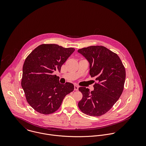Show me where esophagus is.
I'll list each match as a JSON object with an SVG mask.
<instances>
[{
    "mask_svg": "<svg viewBox=\"0 0 146 146\" xmlns=\"http://www.w3.org/2000/svg\"><path fill=\"white\" fill-rule=\"evenodd\" d=\"M79 89V86L77 85H74V90H78Z\"/></svg>",
    "mask_w": 146,
    "mask_h": 146,
    "instance_id": "obj_1",
    "label": "esophagus"
}]
</instances>
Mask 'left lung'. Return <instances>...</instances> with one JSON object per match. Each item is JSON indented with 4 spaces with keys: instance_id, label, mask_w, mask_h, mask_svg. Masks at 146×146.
<instances>
[{
    "instance_id": "obj_1",
    "label": "left lung",
    "mask_w": 146,
    "mask_h": 146,
    "mask_svg": "<svg viewBox=\"0 0 146 146\" xmlns=\"http://www.w3.org/2000/svg\"><path fill=\"white\" fill-rule=\"evenodd\" d=\"M78 52L89 63V74L98 83L94 90L80 87L83 98L78 103L84 113L100 116L108 111L121 96L125 83V68L116 53L103 46H90Z\"/></svg>"
}]
</instances>
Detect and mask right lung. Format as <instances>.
Wrapping results in <instances>:
<instances>
[{"label": "right lung", "instance_id": "obj_1", "mask_svg": "<svg viewBox=\"0 0 146 146\" xmlns=\"http://www.w3.org/2000/svg\"><path fill=\"white\" fill-rule=\"evenodd\" d=\"M75 51L57 44H42L27 57L22 68L21 86L28 104L37 112L48 115L56 111L64 97L74 89L73 84L60 83L53 72Z\"/></svg>", "mask_w": 146, "mask_h": 146}]
</instances>
